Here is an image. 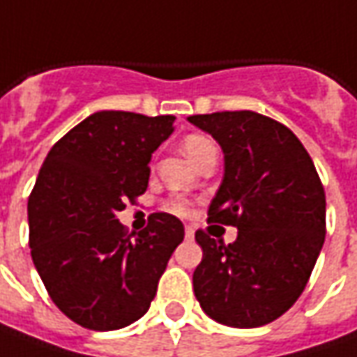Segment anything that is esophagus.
Segmentation results:
<instances>
[{
  "label": "esophagus",
  "mask_w": 357,
  "mask_h": 357,
  "mask_svg": "<svg viewBox=\"0 0 357 357\" xmlns=\"http://www.w3.org/2000/svg\"><path fill=\"white\" fill-rule=\"evenodd\" d=\"M193 235H195V229L185 227V237H188V239H193Z\"/></svg>",
  "instance_id": "esophagus-1"
}]
</instances>
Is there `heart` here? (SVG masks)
I'll list each match as a JSON object with an SVG mask.
<instances>
[{
	"label": "heart",
	"instance_id": "1",
	"mask_svg": "<svg viewBox=\"0 0 357 357\" xmlns=\"http://www.w3.org/2000/svg\"><path fill=\"white\" fill-rule=\"evenodd\" d=\"M183 152L190 155L195 164H199L205 155L211 154V152H217V148L215 144L209 140L207 136H203V134H188L183 138ZM166 209L169 213H176V215H188L191 207L185 197L174 195V197H169L166 202Z\"/></svg>",
	"mask_w": 357,
	"mask_h": 357
}]
</instances>
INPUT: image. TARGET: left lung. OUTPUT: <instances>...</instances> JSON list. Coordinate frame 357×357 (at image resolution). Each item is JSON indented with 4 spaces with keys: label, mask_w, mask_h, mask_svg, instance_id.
<instances>
[{
    "label": "left lung",
    "mask_w": 357,
    "mask_h": 357,
    "mask_svg": "<svg viewBox=\"0 0 357 357\" xmlns=\"http://www.w3.org/2000/svg\"><path fill=\"white\" fill-rule=\"evenodd\" d=\"M225 154L209 223L237 227L225 245L197 229L203 259L193 292L203 312L231 328L264 326L298 301L326 237V193L302 142L252 110L188 118Z\"/></svg>",
    "instance_id": "8db88e82"
}]
</instances>
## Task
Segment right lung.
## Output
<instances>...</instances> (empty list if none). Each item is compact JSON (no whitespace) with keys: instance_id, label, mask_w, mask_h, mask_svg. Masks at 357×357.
<instances>
[{"instance_id":"right-lung-1","label":"right lung","mask_w":357,"mask_h":357,"mask_svg":"<svg viewBox=\"0 0 357 357\" xmlns=\"http://www.w3.org/2000/svg\"><path fill=\"white\" fill-rule=\"evenodd\" d=\"M176 116L102 110L82 120L45 158L29 202V247L56 308L82 328L108 332L136 322L183 241V223L152 213L128 235L116 219L148 190L150 158Z\"/></svg>"}]
</instances>
